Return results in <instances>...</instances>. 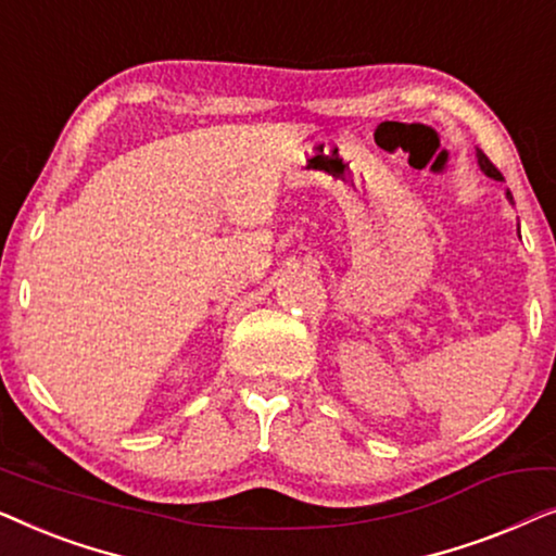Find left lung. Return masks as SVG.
<instances>
[{"mask_svg":"<svg viewBox=\"0 0 556 556\" xmlns=\"http://www.w3.org/2000/svg\"><path fill=\"white\" fill-rule=\"evenodd\" d=\"M476 159H478V166H481V172L485 174V177H491V179H504V177H501V172L496 169V166L491 164V159L485 156L481 149H476ZM506 200L514 204V197H511V192H508V189H506ZM519 238H521V235H519Z\"/></svg>","mask_w":556,"mask_h":556,"instance_id":"8db88e82","label":"left lung"}]
</instances>
